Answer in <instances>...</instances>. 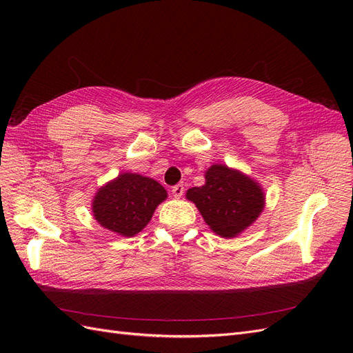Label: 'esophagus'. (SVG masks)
<instances>
[{"mask_svg": "<svg viewBox=\"0 0 353 353\" xmlns=\"http://www.w3.org/2000/svg\"><path fill=\"white\" fill-rule=\"evenodd\" d=\"M172 194H174V197L179 199L181 196L184 194V185L183 184H176L175 187H172Z\"/></svg>", "mask_w": 353, "mask_h": 353, "instance_id": "obj_1", "label": "esophagus"}]
</instances>
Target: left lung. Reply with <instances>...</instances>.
I'll return each mask as SVG.
<instances>
[{"mask_svg": "<svg viewBox=\"0 0 353 353\" xmlns=\"http://www.w3.org/2000/svg\"><path fill=\"white\" fill-rule=\"evenodd\" d=\"M209 228L222 239H234L261 216L265 193L258 181L227 165H212L205 184L187 190Z\"/></svg>", "mask_w": 353, "mask_h": 353, "instance_id": "left-lung-1", "label": "left lung"}]
</instances>
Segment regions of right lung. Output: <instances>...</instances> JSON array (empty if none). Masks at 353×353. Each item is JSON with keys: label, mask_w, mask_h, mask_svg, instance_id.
I'll list each match as a JSON object with an SVG mask.
<instances>
[{"label": "right lung", "mask_w": 353, "mask_h": 353, "mask_svg": "<svg viewBox=\"0 0 353 353\" xmlns=\"http://www.w3.org/2000/svg\"><path fill=\"white\" fill-rule=\"evenodd\" d=\"M168 191L156 179L122 172L95 193L91 210L100 225L123 237H134L150 222Z\"/></svg>", "instance_id": "1"}]
</instances>
